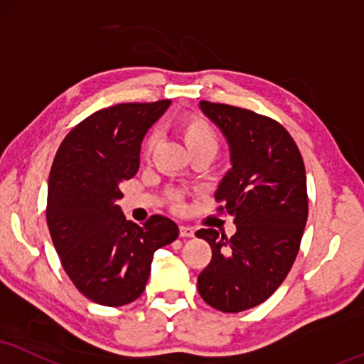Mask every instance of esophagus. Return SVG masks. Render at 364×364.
Wrapping results in <instances>:
<instances>
[{
    "mask_svg": "<svg viewBox=\"0 0 364 364\" xmlns=\"http://www.w3.org/2000/svg\"><path fill=\"white\" fill-rule=\"evenodd\" d=\"M178 232H181L182 237H192V236H194V230H192V228H189V226H181V228H178Z\"/></svg>",
    "mask_w": 364,
    "mask_h": 364,
    "instance_id": "34e87169",
    "label": "esophagus"
}]
</instances>
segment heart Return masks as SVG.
Masks as SVG:
<instances>
[{"label":"heart","instance_id":"1","mask_svg":"<svg viewBox=\"0 0 364 364\" xmlns=\"http://www.w3.org/2000/svg\"><path fill=\"white\" fill-rule=\"evenodd\" d=\"M178 134H181L182 141L186 143L187 150L196 151V150H213L216 151L219 146L218 134L208 123L199 116H189V118H183L178 124ZM155 133H151L145 141V155L151 151V148L155 145Z\"/></svg>","mask_w":364,"mask_h":364}]
</instances>
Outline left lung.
<instances>
[{
  "instance_id": "8db88e82",
  "label": "left lung",
  "mask_w": 364,
  "mask_h": 364,
  "mask_svg": "<svg viewBox=\"0 0 364 364\" xmlns=\"http://www.w3.org/2000/svg\"><path fill=\"white\" fill-rule=\"evenodd\" d=\"M199 106L230 145L232 167L216 200L235 218L236 232H196L213 248L197 290L218 311L243 312L270 297L295 262L309 214L306 167L294 138L275 119L219 102Z\"/></svg>"
}]
</instances>
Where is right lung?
I'll return each instance as SVG.
<instances>
[{"mask_svg":"<svg viewBox=\"0 0 364 364\" xmlns=\"http://www.w3.org/2000/svg\"><path fill=\"white\" fill-rule=\"evenodd\" d=\"M168 106L164 100L96 111L70 129L53 159L48 231L75 289L100 306H127L140 297L154 253L178 236L172 219L155 214L138 226L116 204L121 183L140 167L143 136Z\"/></svg>","mask_w":364,"mask_h":364,"instance_id":"1","label":"right lung"}]
</instances>
